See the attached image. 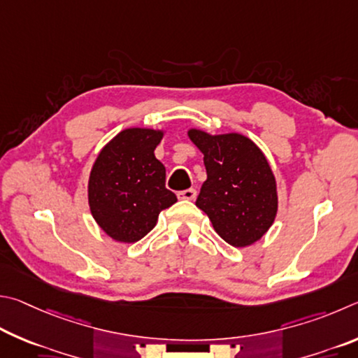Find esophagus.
Listing matches in <instances>:
<instances>
[{
    "instance_id": "34e87169",
    "label": "esophagus",
    "mask_w": 358,
    "mask_h": 358,
    "mask_svg": "<svg viewBox=\"0 0 358 358\" xmlns=\"http://www.w3.org/2000/svg\"><path fill=\"white\" fill-rule=\"evenodd\" d=\"M196 190L195 189H187V190H182L178 193V198L179 199H187V201H193V199L196 198Z\"/></svg>"
}]
</instances>
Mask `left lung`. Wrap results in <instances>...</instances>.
<instances>
[{"label": "left lung", "mask_w": 358, "mask_h": 358, "mask_svg": "<svg viewBox=\"0 0 358 358\" xmlns=\"http://www.w3.org/2000/svg\"><path fill=\"white\" fill-rule=\"evenodd\" d=\"M189 138L204 154L208 179L196 206L233 247L259 241L277 217V182L262 150L241 134L210 135L190 129Z\"/></svg>", "instance_id": "1"}]
</instances>
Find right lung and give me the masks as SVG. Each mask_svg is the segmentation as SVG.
Returning a JSON list of instances; mask_svg holds the SVG:
<instances>
[{"instance_id": "obj_1", "label": "right lung", "mask_w": 358, "mask_h": 358, "mask_svg": "<svg viewBox=\"0 0 358 358\" xmlns=\"http://www.w3.org/2000/svg\"><path fill=\"white\" fill-rule=\"evenodd\" d=\"M163 130L125 129L106 143L94 162L87 201L94 220L113 241L134 243L155 227L178 198L165 187V166L154 150Z\"/></svg>"}]
</instances>
